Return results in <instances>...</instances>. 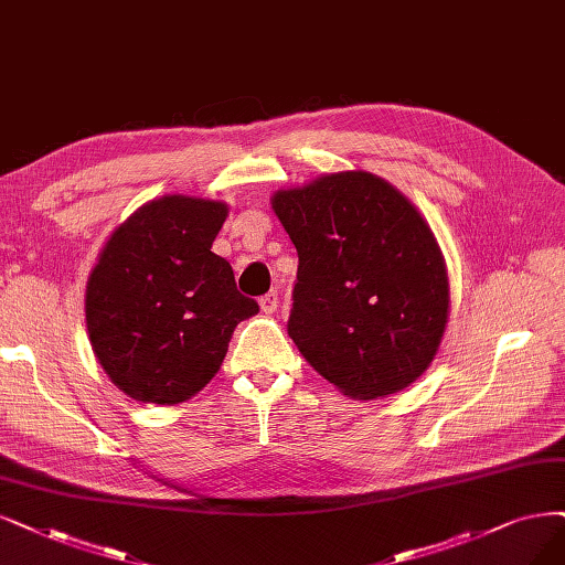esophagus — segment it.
I'll return each mask as SVG.
<instances>
[{"instance_id":"esophagus-1","label":"esophagus","mask_w":565,"mask_h":565,"mask_svg":"<svg viewBox=\"0 0 565 565\" xmlns=\"http://www.w3.org/2000/svg\"><path fill=\"white\" fill-rule=\"evenodd\" d=\"M258 302H260L263 315H275L277 307H279V296L275 294V290H269V294L263 296Z\"/></svg>"}]
</instances>
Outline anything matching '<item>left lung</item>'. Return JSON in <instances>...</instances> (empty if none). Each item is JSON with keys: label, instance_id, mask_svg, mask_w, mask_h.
Listing matches in <instances>:
<instances>
[{"label": "left lung", "instance_id": "obj_1", "mask_svg": "<svg viewBox=\"0 0 565 565\" xmlns=\"http://www.w3.org/2000/svg\"><path fill=\"white\" fill-rule=\"evenodd\" d=\"M298 248L288 335L349 398L377 401L433 363L449 319V277L428 221L363 170L279 188L269 198Z\"/></svg>", "mask_w": 565, "mask_h": 565}]
</instances>
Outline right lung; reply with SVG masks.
<instances>
[{"instance_id": "add662e5", "label": "right lung", "mask_w": 565, "mask_h": 565, "mask_svg": "<svg viewBox=\"0 0 565 565\" xmlns=\"http://www.w3.org/2000/svg\"><path fill=\"white\" fill-rule=\"evenodd\" d=\"M227 212L221 200L162 195L104 242L86 286V328L97 363L128 398H193L214 380L235 326L258 315L212 250Z\"/></svg>"}]
</instances>
